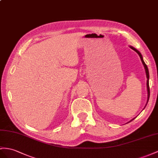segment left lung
<instances>
[{
    "instance_id": "obj_1",
    "label": "left lung",
    "mask_w": 158,
    "mask_h": 158,
    "mask_svg": "<svg viewBox=\"0 0 158 158\" xmlns=\"http://www.w3.org/2000/svg\"><path fill=\"white\" fill-rule=\"evenodd\" d=\"M129 47H130V48H131V49L134 50V51L137 52V53L139 55V57H140V59H141V62H142V63H143V67H144L145 71V73H146V77H147V84H146V85H147V91H148V100H147V103H148V101H149V75L148 68V67H147V65H146V64H145V62H144V60H143V56H142V55H141V52H140L138 50H137L135 48L133 47H131V46H129ZM147 103H146V105H145V106H147ZM135 118H133V119H132L131 121H129L128 123L130 122V121H131L132 120H133Z\"/></svg>"
}]
</instances>
